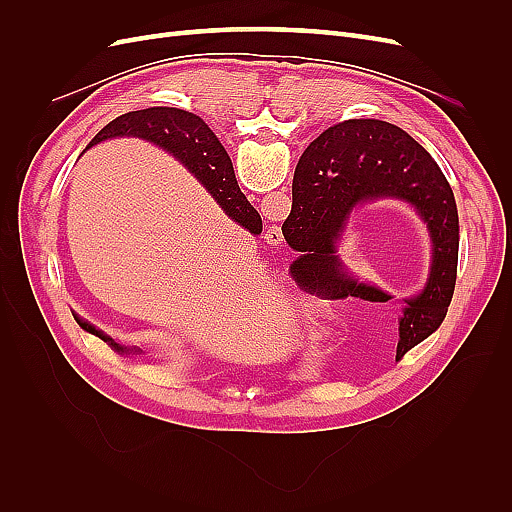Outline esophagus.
Wrapping results in <instances>:
<instances>
[{"mask_svg": "<svg viewBox=\"0 0 512 512\" xmlns=\"http://www.w3.org/2000/svg\"><path fill=\"white\" fill-rule=\"evenodd\" d=\"M267 239H269L271 243H282V241H284V235H282V228H277V226L269 228V235H267Z\"/></svg>", "mask_w": 512, "mask_h": 512, "instance_id": "esophagus-1", "label": "esophagus"}]
</instances>
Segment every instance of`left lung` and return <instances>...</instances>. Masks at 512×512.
<instances>
[{
	"label": "left lung",
	"mask_w": 512,
	"mask_h": 512,
	"mask_svg": "<svg viewBox=\"0 0 512 512\" xmlns=\"http://www.w3.org/2000/svg\"><path fill=\"white\" fill-rule=\"evenodd\" d=\"M301 181L282 232L301 252L299 269L318 299L391 301L384 290L361 284L342 269L335 241L352 209L374 198H404L425 220L433 265L425 290L406 301L399 320L397 359L440 329L457 282L459 213L440 166L393 123L350 119L324 130L299 160Z\"/></svg>",
	"instance_id": "left-lung-1"
}]
</instances>
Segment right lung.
Returning a JSON list of instances; mask_svg holds the SVG:
<instances>
[{"label":"right lung","mask_w":512,"mask_h":512,"mask_svg":"<svg viewBox=\"0 0 512 512\" xmlns=\"http://www.w3.org/2000/svg\"><path fill=\"white\" fill-rule=\"evenodd\" d=\"M113 136H141L151 143L164 147L192 170L194 177L213 194V198L218 200L220 207L232 220L254 232V235H258L262 230V220L258 211L239 190L235 170H232V162L226 149L218 141V136L211 132V128L198 115L168 106H153L145 108V111H132L113 119L111 123H106V126L91 138L89 147ZM74 320L91 335H96L111 344L113 350L130 352V348L119 346L111 337L104 335L96 327H91L85 320L76 316Z\"/></svg>","instance_id":"1"}]
</instances>
